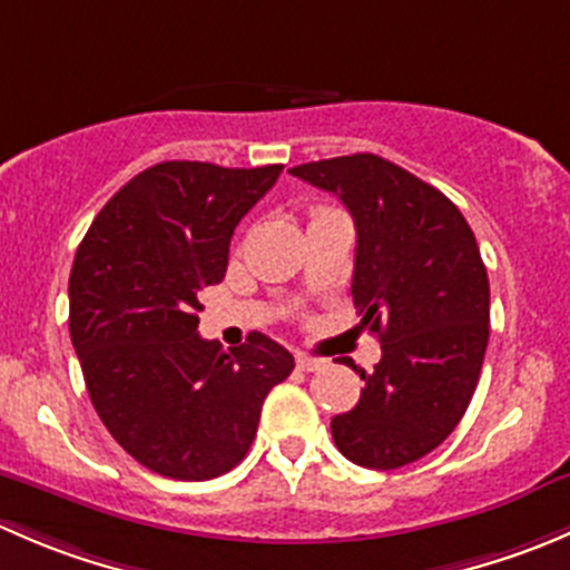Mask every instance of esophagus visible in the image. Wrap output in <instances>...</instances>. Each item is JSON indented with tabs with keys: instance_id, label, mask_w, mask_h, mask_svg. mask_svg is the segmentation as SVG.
Here are the masks:
<instances>
[{
	"instance_id": "34e87169",
	"label": "esophagus",
	"mask_w": 570,
	"mask_h": 570,
	"mask_svg": "<svg viewBox=\"0 0 570 570\" xmlns=\"http://www.w3.org/2000/svg\"><path fill=\"white\" fill-rule=\"evenodd\" d=\"M322 366H325V361L322 358H314V355H306V353L297 355V370L317 372V370H322Z\"/></svg>"
}]
</instances>
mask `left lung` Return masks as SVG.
Here are the masks:
<instances>
[{"mask_svg": "<svg viewBox=\"0 0 570 570\" xmlns=\"http://www.w3.org/2000/svg\"><path fill=\"white\" fill-rule=\"evenodd\" d=\"M355 223L353 303L381 338L353 411L331 419L338 452L364 469H400L458 428L480 381L491 286L455 204L377 154L297 165ZM355 370V366H353Z\"/></svg>", "mask_w": 570, "mask_h": 570, "instance_id": "1", "label": "left lung"}]
</instances>
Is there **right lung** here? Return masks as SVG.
Here are the masks:
<instances>
[{"label":"right lung","instance_id":"right-lung-1","mask_svg":"<svg viewBox=\"0 0 570 570\" xmlns=\"http://www.w3.org/2000/svg\"><path fill=\"white\" fill-rule=\"evenodd\" d=\"M281 170L154 165L107 200L73 258L68 327L90 402L137 463L170 480L232 471L264 396L295 370L258 331L232 353L198 336V295L223 281L234 228Z\"/></svg>","mask_w":570,"mask_h":570}]
</instances>
